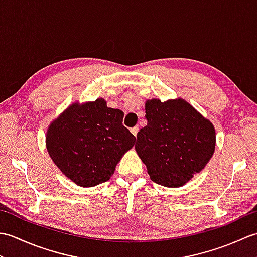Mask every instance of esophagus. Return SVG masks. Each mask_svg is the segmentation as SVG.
I'll return each mask as SVG.
<instances>
[{
  "mask_svg": "<svg viewBox=\"0 0 257 257\" xmlns=\"http://www.w3.org/2000/svg\"><path fill=\"white\" fill-rule=\"evenodd\" d=\"M130 132H132V133L134 134L135 137L137 138V134H138V132H139V127H138V125H136V127H133L132 129H130Z\"/></svg>",
  "mask_w": 257,
  "mask_h": 257,
  "instance_id": "1",
  "label": "esophagus"
}]
</instances>
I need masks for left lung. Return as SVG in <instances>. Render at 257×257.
Returning a JSON list of instances; mask_svg holds the SVG:
<instances>
[{
	"label": "left lung",
	"instance_id": "left-lung-1",
	"mask_svg": "<svg viewBox=\"0 0 257 257\" xmlns=\"http://www.w3.org/2000/svg\"><path fill=\"white\" fill-rule=\"evenodd\" d=\"M145 109L148 123L137 135L136 151L152 181L181 187L214 154V127L183 99H151Z\"/></svg>",
	"mask_w": 257,
	"mask_h": 257
}]
</instances>
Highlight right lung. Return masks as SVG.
Here are the masks:
<instances>
[{"label": "right lung", "mask_w": 257, "mask_h": 257, "mask_svg": "<svg viewBox=\"0 0 257 257\" xmlns=\"http://www.w3.org/2000/svg\"><path fill=\"white\" fill-rule=\"evenodd\" d=\"M123 112L98 98L74 103L51 123L46 147L54 163L80 187L108 181L136 137L122 124Z\"/></svg>", "instance_id": "obj_1"}]
</instances>
